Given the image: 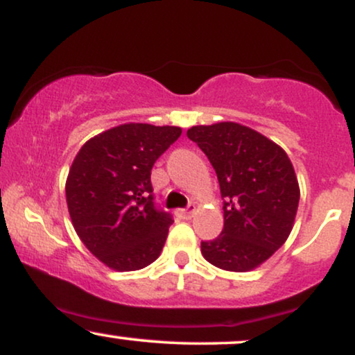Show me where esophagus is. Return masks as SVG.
Segmentation results:
<instances>
[{
    "label": "esophagus",
    "instance_id": "1",
    "mask_svg": "<svg viewBox=\"0 0 355 355\" xmlns=\"http://www.w3.org/2000/svg\"><path fill=\"white\" fill-rule=\"evenodd\" d=\"M175 213H177L178 218H182V220H190L191 216H193V213H195V205L191 203V205H189V207H187V208H180V210H177Z\"/></svg>",
    "mask_w": 355,
    "mask_h": 355
}]
</instances>
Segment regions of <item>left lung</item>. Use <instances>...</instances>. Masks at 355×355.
Returning <instances> with one entry per match:
<instances>
[{
	"label": "left lung",
	"mask_w": 355,
	"mask_h": 355,
	"mask_svg": "<svg viewBox=\"0 0 355 355\" xmlns=\"http://www.w3.org/2000/svg\"><path fill=\"white\" fill-rule=\"evenodd\" d=\"M218 177L223 232L202 241V254L226 271H250L283 246L300 205V185L279 145L234 122L195 125L187 132Z\"/></svg>",
	"instance_id": "obj_1"
}]
</instances>
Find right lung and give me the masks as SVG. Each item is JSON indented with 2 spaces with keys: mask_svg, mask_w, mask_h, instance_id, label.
Instances as JSON below:
<instances>
[{
  "mask_svg": "<svg viewBox=\"0 0 355 355\" xmlns=\"http://www.w3.org/2000/svg\"><path fill=\"white\" fill-rule=\"evenodd\" d=\"M180 135V127L123 123L87 140L72 162L66 182L72 225L115 271L142 270L160 256L173 218L155 205L150 173Z\"/></svg>",
  "mask_w": 355,
  "mask_h": 355,
  "instance_id": "1",
  "label": "right lung"
}]
</instances>
